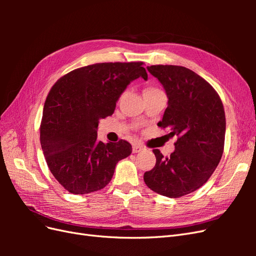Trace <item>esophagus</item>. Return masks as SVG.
Masks as SVG:
<instances>
[{"instance_id":"1","label":"esophagus","mask_w":256,"mask_h":256,"mask_svg":"<svg viewBox=\"0 0 256 256\" xmlns=\"http://www.w3.org/2000/svg\"><path fill=\"white\" fill-rule=\"evenodd\" d=\"M142 150H143L142 146L138 145V144H134V146H132V152H134V154H136V152H140Z\"/></svg>"}]
</instances>
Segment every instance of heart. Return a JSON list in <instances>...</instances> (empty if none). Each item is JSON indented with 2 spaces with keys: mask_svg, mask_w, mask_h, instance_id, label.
Here are the masks:
<instances>
[{
  "mask_svg": "<svg viewBox=\"0 0 256 256\" xmlns=\"http://www.w3.org/2000/svg\"><path fill=\"white\" fill-rule=\"evenodd\" d=\"M152 90H158V88H152V86H150V88H146L144 92H152Z\"/></svg>",
  "mask_w": 256,
  "mask_h": 256,
  "instance_id": "b5f03b06",
  "label": "heart"
}]
</instances>
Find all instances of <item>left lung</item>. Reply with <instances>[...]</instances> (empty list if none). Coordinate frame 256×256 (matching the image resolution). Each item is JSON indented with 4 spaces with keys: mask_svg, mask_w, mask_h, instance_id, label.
<instances>
[{
    "mask_svg": "<svg viewBox=\"0 0 256 256\" xmlns=\"http://www.w3.org/2000/svg\"><path fill=\"white\" fill-rule=\"evenodd\" d=\"M164 86L168 108L161 128L177 136L175 150L164 158L154 150L156 166L144 173L150 190L168 198H180L209 180L221 160L226 138V113L218 92L202 76L182 66L147 67Z\"/></svg>",
    "mask_w": 256,
    "mask_h": 256,
    "instance_id": "1",
    "label": "left lung"
}]
</instances>
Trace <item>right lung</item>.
I'll return each instance as SVG.
<instances>
[{
  "label": "right lung",
  "mask_w": 256,
  "mask_h": 256,
  "mask_svg": "<svg viewBox=\"0 0 256 256\" xmlns=\"http://www.w3.org/2000/svg\"><path fill=\"white\" fill-rule=\"evenodd\" d=\"M142 62L98 63L62 76L46 99L40 144L54 178L74 194L102 190L116 164L132 147L125 141L97 140L99 120L113 114L126 88L138 78L147 80Z\"/></svg>",
  "instance_id": "right-lung-1"
}]
</instances>
